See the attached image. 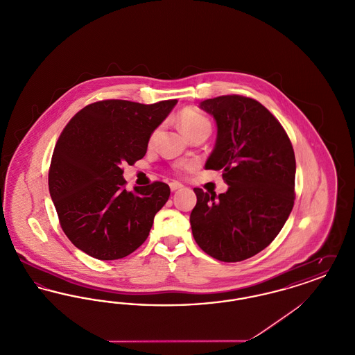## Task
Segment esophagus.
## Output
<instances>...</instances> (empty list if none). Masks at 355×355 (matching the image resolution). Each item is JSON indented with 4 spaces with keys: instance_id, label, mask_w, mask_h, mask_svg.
Instances as JSON below:
<instances>
[{
    "instance_id": "34e87169",
    "label": "esophagus",
    "mask_w": 355,
    "mask_h": 355,
    "mask_svg": "<svg viewBox=\"0 0 355 355\" xmlns=\"http://www.w3.org/2000/svg\"><path fill=\"white\" fill-rule=\"evenodd\" d=\"M170 190L171 191H177V190H180V189H182L184 185L182 184H180V182H170Z\"/></svg>"
}]
</instances>
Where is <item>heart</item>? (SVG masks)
Masks as SVG:
<instances>
[{"label": "heart", "instance_id": "heart-1", "mask_svg": "<svg viewBox=\"0 0 355 355\" xmlns=\"http://www.w3.org/2000/svg\"><path fill=\"white\" fill-rule=\"evenodd\" d=\"M178 123H180V128L182 129V132L185 133L187 137L197 132L198 129L205 128V126H210V122L209 119H206L203 114H201L200 112L191 109V107H186L184 109L180 116H178ZM157 135V130L153 132V135H150V141L154 139V137ZM178 170L185 169V166H177Z\"/></svg>", "mask_w": 355, "mask_h": 355}]
</instances>
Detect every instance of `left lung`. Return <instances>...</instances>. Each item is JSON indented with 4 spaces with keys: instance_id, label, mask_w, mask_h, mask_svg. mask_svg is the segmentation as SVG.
<instances>
[{
    "instance_id": "left-lung-1",
    "label": "left lung",
    "mask_w": 355,
    "mask_h": 355,
    "mask_svg": "<svg viewBox=\"0 0 355 355\" xmlns=\"http://www.w3.org/2000/svg\"><path fill=\"white\" fill-rule=\"evenodd\" d=\"M217 122V141L205 169L222 170L229 185L217 196L194 187L191 232L203 252L239 262L278 236L294 206L295 155L285 129L258 101L243 96L205 100Z\"/></svg>"
}]
</instances>
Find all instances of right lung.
<instances>
[{
	"label": "right lung",
	"instance_id": "1",
	"mask_svg": "<svg viewBox=\"0 0 355 355\" xmlns=\"http://www.w3.org/2000/svg\"><path fill=\"white\" fill-rule=\"evenodd\" d=\"M175 103L105 100L69 121L51 155L49 191L60 225L77 249L113 261L146 241L154 216L169 200V185L155 181L128 191L121 165L144 158L150 135Z\"/></svg>",
	"mask_w": 355,
	"mask_h": 355
}]
</instances>
